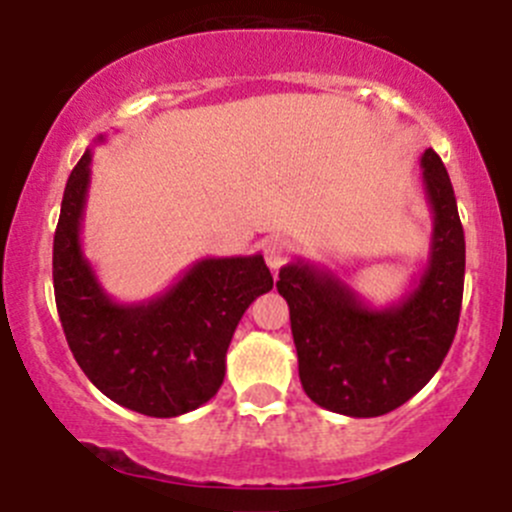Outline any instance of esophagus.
Listing matches in <instances>:
<instances>
[{"label": "esophagus", "mask_w": 512, "mask_h": 512, "mask_svg": "<svg viewBox=\"0 0 512 512\" xmlns=\"http://www.w3.org/2000/svg\"><path fill=\"white\" fill-rule=\"evenodd\" d=\"M262 255H265V262L270 265V270L277 272L282 265H285L289 255L287 242L280 240V237H270V240H265V245H262Z\"/></svg>", "instance_id": "1"}]
</instances>
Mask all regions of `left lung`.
I'll return each mask as SVG.
<instances>
[{"mask_svg":"<svg viewBox=\"0 0 512 512\" xmlns=\"http://www.w3.org/2000/svg\"><path fill=\"white\" fill-rule=\"evenodd\" d=\"M423 193L433 213L428 262L409 292L374 307L327 267L294 260L277 292L289 304L299 381L334 414H389L418 394L446 359L461 317L466 240L456 195L433 148L421 156Z\"/></svg>","mask_w":512,"mask_h":512,"instance_id":"left-lung-1","label":"left lung"}]
</instances>
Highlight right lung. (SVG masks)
Returning a JSON list of instances; mask_svg holds the SVG:
<instances>
[{"mask_svg": "<svg viewBox=\"0 0 512 512\" xmlns=\"http://www.w3.org/2000/svg\"><path fill=\"white\" fill-rule=\"evenodd\" d=\"M106 138L98 136V143ZM91 151L66 180L54 235V294L74 359L101 394L143 416L173 418L218 394L245 309L270 292L262 255L205 257L158 297L116 302L81 247Z\"/></svg>", "mask_w": 512, "mask_h": 512, "instance_id": "add662e5", "label": "right lung"}]
</instances>
